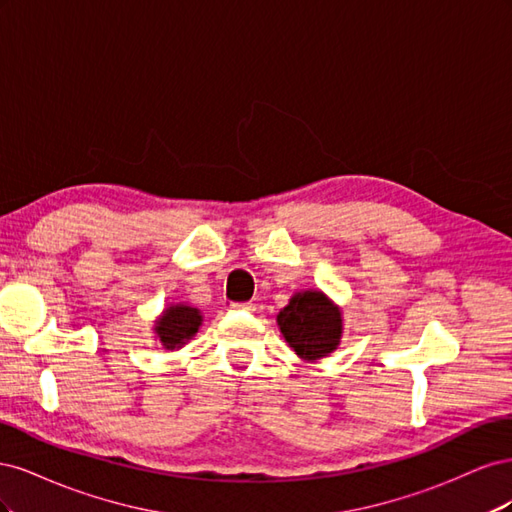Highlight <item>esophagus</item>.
<instances>
[{
	"label": "esophagus",
	"instance_id": "esophagus-1",
	"mask_svg": "<svg viewBox=\"0 0 512 512\" xmlns=\"http://www.w3.org/2000/svg\"><path fill=\"white\" fill-rule=\"evenodd\" d=\"M232 309H237V312H254V305L250 301H243V303H230Z\"/></svg>",
	"mask_w": 512,
	"mask_h": 512
}]
</instances>
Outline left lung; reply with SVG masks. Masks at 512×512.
I'll return each instance as SVG.
<instances>
[{"label":"left lung","instance_id":"8db88e82","mask_svg":"<svg viewBox=\"0 0 512 512\" xmlns=\"http://www.w3.org/2000/svg\"><path fill=\"white\" fill-rule=\"evenodd\" d=\"M290 348L307 361L333 352L342 337V314L318 290L294 294L277 316Z\"/></svg>","mask_w":512,"mask_h":512}]
</instances>
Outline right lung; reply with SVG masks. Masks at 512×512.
<instances>
[{
    "label": "right lung",
    "mask_w": 512,
    "mask_h": 512,
    "mask_svg": "<svg viewBox=\"0 0 512 512\" xmlns=\"http://www.w3.org/2000/svg\"><path fill=\"white\" fill-rule=\"evenodd\" d=\"M200 320H203V316H200V312L194 307H188V305L168 307L156 327L162 346L173 350L185 344V339H190L198 331Z\"/></svg>",
    "instance_id": "right-lung-1"
}]
</instances>
